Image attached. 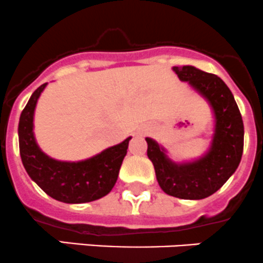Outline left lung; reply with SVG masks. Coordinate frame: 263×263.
Masks as SVG:
<instances>
[{"mask_svg":"<svg viewBox=\"0 0 263 263\" xmlns=\"http://www.w3.org/2000/svg\"><path fill=\"white\" fill-rule=\"evenodd\" d=\"M173 70L211 106L215 118L211 144L202 157L175 162L162 145L145 138L147 156L166 194L181 199H203L219 191L238 168L243 155V120L233 93L221 78L189 65L174 66Z\"/></svg>","mask_w":263,"mask_h":263,"instance_id":"1","label":"left lung"}]
</instances>
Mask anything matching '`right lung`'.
Returning a JSON list of instances; mask_svg holds the SVG:
<instances>
[{"mask_svg":"<svg viewBox=\"0 0 263 263\" xmlns=\"http://www.w3.org/2000/svg\"><path fill=\"white\" fill-rule=\"evenodd\" d=\"M46 87L44 83L34 90L20 115V157L28 175L44 193L64 203H87L102 198L118 180L132 137L87 160L71 162L49 157L37 144L33 132L35 106Z\"/></svg>","mask_w":263,"mask_h":263,"instance_id":"add662e5","label":"right lung"}]
</instances>
